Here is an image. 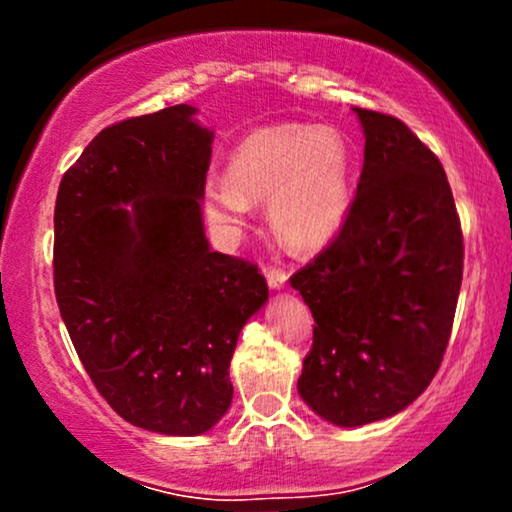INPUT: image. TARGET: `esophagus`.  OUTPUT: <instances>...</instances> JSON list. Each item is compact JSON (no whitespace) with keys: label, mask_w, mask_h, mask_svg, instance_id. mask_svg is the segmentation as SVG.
Here are the masks:
<instances>
[{"label":"esophagus","mask_w":512,"mask_h":512,"mask_svg":"<svg viewBox=\"0 0 512 512\" xmlns=\"http://www.w3.org/2000/svg\"><path fill=\"white\" fill-rule=\"evenodd\" d=\"M264 274H267V284L272 291H281L286 286V281H289V274L279 267H269Z\"/></svg>","instance_id":"esophagus-1"}]
</instances>
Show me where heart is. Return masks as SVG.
<instances>
[{"instance_id": "obj_1", "label": "heart", "mask_w": 512, "mask_h": 512, "mask_svg": "<svg viewBox=\"0 0 512 512\" xmlns=\"http://www.w3.org/2000/svg\"><path fill=\"white\" fill-rule=\"evenodd\" d=\"M354 146L334 127H262L233 149L228 180H209L204 211L238 226L250 199H269L274 233L293 250H320L342 231L354 197Z\"/></svg>"}]
</instances>
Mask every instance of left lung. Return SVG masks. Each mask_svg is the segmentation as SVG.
Returning a JSON list of instances; mask_svg holds the SVG:
<instances>
[{
    "mask_svg": "<svg viewBox=\"0 0 512 512\" xmlns=\"http://www.w3.org/2000/svg\"><path fill=\"white\" fill-rule=\"evenodd\" d=\"M366 134L356 197L339 236L291 276L315 317L298 392L334 426L407 409L438 373L462 284L455 199L402 120L356 108Z\"/></svg>",
    "mask_w": 512,
    "mask_h": 512,
    "instance_id": "obj_1",
    "label": "left lung"
}]
</instances>
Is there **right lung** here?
<instances>
[{"mask_svg":"<svg viewBox=\"0 0 512 512\" xmlns=\"http://www.w3.org/2000/svg\"><path fill=\"white\" fill-rule=\"evenodd\" d=\"M195 113L105 127L55 204V296L76 354L122 419L163 436L219 424L238 334L269 298L257 264L204 236L214 132Z\"/></svg>","mask_w":512,"mask_h":512,"instance_id":"right-lung-1","label":"right lung"}]
</instances>
